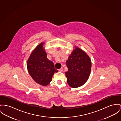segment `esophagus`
I'll list each match as a JSON object with an SVG mask.
<instances>
[{
    "label": "esophagus",
    "mask_w": 121,
    "mask_h": 121,
    "mask_svg": "<svg viewBox=\"0 0 121 121\" xmlns=\"http://www.w3.org/2000/svg\"><path fill=\"white\" fill-rule=\"evenodd\" d=\"M63 68H61L59 70V72H63Z\"/></svg>",
    "instance_id": "obj_1"
}]
</instances>
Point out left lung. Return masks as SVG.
Masks as SVG:
<instances>
[{"label":"left lung","instance_id":"1","mask_svg":"<svg viewBox=\"0 0 121 121\" xmlns=\"http://www.w3.org/2000/svg\"><path fill=\"white\" fill-rule=\"evenodd\" d=\"M66 61L68 67L65 76L68 85L73 88L83 85L89 79L91 69V60L83 50L75 47Z\"/></svg>","mask_w":121,"mask_h":121}]
</instances>
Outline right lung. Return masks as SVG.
<instances>
[{"label":"right lung","instance_id":"obj_1","mask_svg":"<svg viewBox=\"0 0 121 121\" xmlns=\"http://www.w3.org/2000/svg\"><path fill=\"white\" fill-rule=\"evenodd\" d=\"M44 44V42L41 43L32 51L27 61V68L32 79L37 83L45 86L52 81L54 74L58 71L47 58Z\"/></svg>","mask_w":121,"mask_h":121}]
</instances>
